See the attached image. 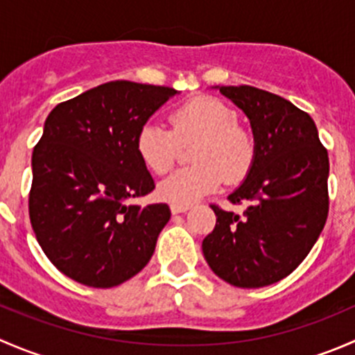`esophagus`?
Instances as JSON below:
<instances>
[{
	"label": "esophagus",
	"mask_w": 355,
	"mask_h": 355,
	"mask_svg": "<svg viewBox=\"0 0 355 355\" xmlns=\"http://www.w3.org/2000/svg\"><path fill=\"white\" fill-rule=\"evenodd\" d=\"M191 206H184V204H171V213L178 214V213H185Z\"/></svg>",
	"instance_id": "1"
}]
</instances>
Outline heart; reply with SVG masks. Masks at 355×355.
<instances>
[{"instance_id": "heart-1", "label": "heart", "mask_w": 355, "mask_h": 355, "mask_svg": "<svg viewBox=\"0 0 355 355\" xmlns=\"http://www.w3.org/2000/svg\"><path fill=\"white\" fill-rule=\"evenodd\" d=\"M170 127L142 125L137 153L142 163L157 175L173 168L180 144H192V166L175 171L161 182L159 196L171 204H189L216 191L223 178L239 182L256 159V139L239 125L234 108L211 96H198L182 103L170 114Z\"/></svg>"}]
</instances>
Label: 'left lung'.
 Returning <instances> with one entry per match:
<instances>
[{
    "mask_svg": "<svg viewBox=\"0 0 355 355\" xmlns=\"http://www.w3.org/2000/svg\"><path fill=\"white\" fill-rule=\"evenodd\" d=\"M220 92L249 116L256 159L244 184L228 196L247 204L244 216L209 204L214 230L202 252L214 275L241 288H259L288 277L323 232L330 207L328 151L306 111L252 85Z\"/></svg>",
    "mask_w": 355,
    "mask_h": 355,
    "instance_id": "left-lung-1",
    "label": "left lung"
}]
</instances>
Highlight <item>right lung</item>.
I'll use <instances>...</instances> for the list:
<instances>
[{"mask_svg": "<svg viewBox=\"0 0 355 355\" xmlns=\"http://www.w3.org/2000/svg\"><path fill=\"white\" fill-rule=\"evenodd\" d=\"M175 92L113 80L60 103L46 118L32 153L28 216L48 259L71 280L116 287L151 259L170 206L125 200L155 191L135 141Z\"/></svg>", "mask_w": 355, "mask_h": 355, "instance_id": "add662e5", "label": "right lung"}]
</instances>
